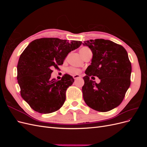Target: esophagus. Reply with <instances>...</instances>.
Wrapping results in <instances>:
<instances>
[{
    "label": "esophagus",
    "instance_id": "34e87169",
    "mask_svg": "<svg viewBox=\"0 0 147 147\" xmlns=\"http://www.w3.org/2000/svg\"><path fill=\"white\" fill-rule=\"evenodd\" d=\"M73 77H74V78L75 79V80H76V79H77V78H80L81 77V76L80 75H74V76H73Z\"/></svg>",
    "mask_w": 147,
    "mask_h": 147
}]
</instances>
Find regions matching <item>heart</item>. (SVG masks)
I'll return each instance as SVG.
<instances>
[{
	"instance_id": "b5f03b06",
	"label": "heart",
	"mask_w": 147,
	"mask_h": 147,
	"mask_svg": "<svg viewBox=\"0 0 147 147\" xmlns=\"http://www.w3.org/2000/svg\"><path fill=\"white\" fill-rule=\"evenodd\" d=\"M91 52V50L90 48H88V47H83L80 50V55H82V56L83 57L84 56L86 55L88 53ZM69 71L73 74H78L80 73V71L79 69H76V68H74V67H70L69 69Z\"/></svg>"
}]
</instances>
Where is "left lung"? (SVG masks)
Segmentation results:
<instances>
[{
    "instance_id": "obj_1",
    "label": "left lung",
    "mask_w": 147,
    "mask_h": 147,
    "mask_svg": "<svg viewBox=\"0 0 147 147\" xmlns=\"http://www.w3.org/2000/svg\"><path fill=\"white\" fill-rule=\"evenodd\" d=\"M83 45L92 53L91 65L83 77V99L93 110L108 112L121 103L130 86L132 67L127 53L123 47L109 40H90ZM91 76L98 77L100 83L90 80Z\"/></svg>"
}]
</instances>
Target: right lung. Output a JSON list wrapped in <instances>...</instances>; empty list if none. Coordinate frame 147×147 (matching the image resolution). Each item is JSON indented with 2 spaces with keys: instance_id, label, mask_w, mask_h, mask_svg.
I'll return each mask as SVG.
<instances>
[{
  "instance_id": "right-lung-1",
  "label": "right lung",
  "mask_w": 147,
  "mask_h": 147,
  "mask_svg": "<svg viewBox=\"0 0 147 147\" xmlns=\"http://www.w3.org/2000/svg\"><path fill=\"white\" fill-rule=\"evenodd\" d=\"M80 41L42 38L31 42L22 53L17 65L21 96L35 112L50 113L65 100V92L74 82L65 74L61 80L51 79L52 69H58L69 53L82 45Z\"/></svg>"
}]
</instances>
